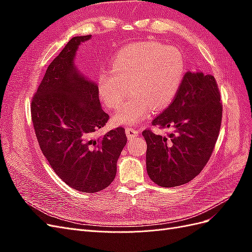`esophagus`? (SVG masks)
I'll use <instances>...</instances> for the list:
<instances>
[{
	"mask_svg": "<svg viewBox=\"0 0 252 252\" xmlns=\"http://www.w3.org/2000/svg\"><path fill=\"white\" fill-rule=\"evenodd\" d=\"M126 135L128 139H132L134 136H136L139 134V130H136L135 128H130V127H127L126 128Z\"/></svg>",
	"mask_w": 252,
	"mask_h": 252,
	"instance_id": "34e87169",
	"label": "esophagus"
}]
</instances>
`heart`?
<instances>
[{
  "label": "heart",
  "mask_w": 252,
  "mask_h": 252,
  "mask_svg": "<svg viewBox=\"0 0 252 252\" xmlns=\"http://www.w3.org/2000/svg\"><path fill=\"white\" fill-rule=\"evenodd\" d=\"M185 75V60L175 47L158 42H139L121 48L110 60V69L97 74L102 102L119 109L129 91L132 94L113 122L134 125L154 110H162L177 96Z\"/></svg>",
  "instance_id": "b5f03b06"
}]
</instances>
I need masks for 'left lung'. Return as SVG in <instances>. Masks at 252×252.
Returning <instances> with one entry per match:
<instances>
[{
	"label": "left lung",
	"mask_w": 252,
	"mask_h": 252,
	"mask_svg": "<svg viewBox=\"0 0 252 252\" xmlns=\"http://www.w3.org/2000/svg\"><path fill=\"white\" fill-rule=\"evenodd\" d=\"M223 105L213 75L186 72L177 96L152 121L168 136L146 129V167L151 181L162 187L190 182L209 161L219 138Z\"/></svg>",
	"instance_id": "8db88e82"
}]
</instances>
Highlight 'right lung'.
Wrapping results in <instances>:
<instances>
[{"label": "right lung", "instance_id": "1", "mask_svg": "<svg viewBox=\"0 0 252 252\" xmlns=\"http://www.w3.org/2000/svg\"><path fill=\"white\" fill-rule=\"evenodd\" d=\"M91 34L74 36L49 64L32 100V120L39 146L52 169L68 186L94 193L108 187L126 145L118 127L95 138L109 116L98 100L96 84L83 78L73 60Z\"/></svg>", "mask_w": 252, "mask_h": 252}]
</instances>
